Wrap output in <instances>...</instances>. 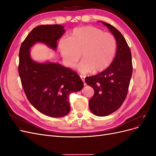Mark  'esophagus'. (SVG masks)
Instances as JSON below:
<instances>
[{
  "instance_id": "obj_1",
  "label": "esophagus",
  "mask_w": 156,
  "mask_h": 156,
  "mask_svg": "<svg viewBox=\"0 0 156 156\" xmlns=\"http://www.w3.org/2000/svg\"><path fill=\"white\" fill-rule=\"evenodd\" d=\"M80 77H81L82 81H83V82H84V79H85V77H84V75H80Z\"/></svg>"
}]
</instances>
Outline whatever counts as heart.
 Segmentation results:
<instances>
[{
	"instance_id": "1",
	"label": "heart",
	"mask_w": 156,
	"mask_h": 156,
	"mask_svg": "<svg viewBox=\"0 0 156 156\" xmlns=\"http://www.w3.org/2000/svg\"><path fill=\"white\" fill-rule=\"evenodd\" d=\"M58 48L64 62L72 67L81 58L77 69L82 73H100L105 70L114 59L116 44L115 37L93 26L76 28L68 40L61 39Z\"/></svg>"
}]
</instances>
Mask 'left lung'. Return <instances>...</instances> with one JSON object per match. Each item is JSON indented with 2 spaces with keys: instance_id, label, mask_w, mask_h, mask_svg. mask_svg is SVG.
<instances>
[{
  "instance_id": "left-lung-1",
  "label": "left lung",
  "mask_w": 156,
  "mask_h": 156,
  "mask_svg": "<svg viewBox=\"0 0 156 156\" xmlns=\"http://www.w3.org/2000/svg\"><path fill=\"white\" fill-rule=\"evenodd\" d=\"M116 40V53L111 64L103 72L85 78L94 94L89 100L90 110L98 116H105L121 107L127 96L133 73L131 51L121 33L115 27L102 22Z\"/></svg>"
}]
</instances>
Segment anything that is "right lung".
Returning a JSON list of instances; mask_svg holds the SVG:
<instances>
[{"label": "right lung", "instance_id": "1", "mask_svg": "<svg viewBox=\"0 0 156 156\" xmlns=\"http://www.w3.org/2000/svg\"><path fill=\"white\" fill-rule=\"evenodd\" d=\"M65 32L60 25H41L33 29L21 44L18 72L28 100L42 114L58 118L70 111L69 96L83 88L79 75L58 63H38L31 59L30 48L41 42L56 49Z\"/></svg>", "mask_w": 156, "mask_h": 156}]
</instances>
